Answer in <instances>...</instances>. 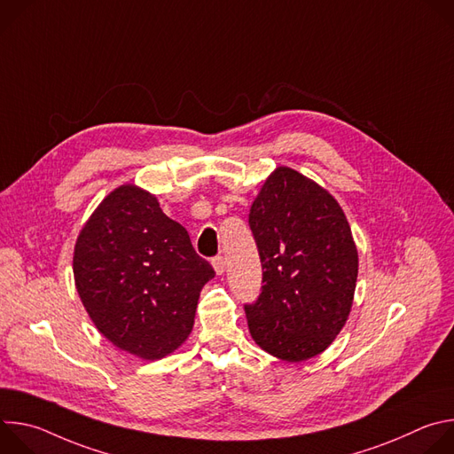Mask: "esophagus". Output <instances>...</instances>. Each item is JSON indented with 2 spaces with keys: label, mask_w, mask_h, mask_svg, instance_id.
<instances>
[{
  "label": "esophagus",
  "mask_w": 454,
  "mask_h": 454,
  "mask_svg": "<svg viewBox=\"0 0 454 454\" xmlns=\"http://www.w3.org/2000/svg\"><path fill=\"white\" fill-rule=\"evenodd\" d=\"M212 266H214V270H215L217 275H223L224 270H226V261H224V258H223L221 254H217V256L212 258Z\"/></svg>",
  "instance_id": "34e87169"
}]
</instances>
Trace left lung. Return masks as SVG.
I'll return each instance as SVG.
<instances>
[{
  "mask_svg": "<svg viewBox=\"0 0 454 454\" xmlns=\"http://www.w3.org/2000/svg\"><path fill=\"white\" fill-rule=\"evenodd\" d=\"M249 228L264 284L244 305L251 338L278 359H310L350 314L359 266L350 224L325 188L278 167L251 205Z\"/></svg>",
  "mask_w": 454,
  "mask_h": 454,
  "instance_id": "1",
  "label": "left lung"
}]
</instances>
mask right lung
<instances>
[{
	"label": "right lung",
	"instance_id": "add662e5",
	"mask_svg": "<svg viewBox=\"0 0 454 454\" xmlns=\"http://www.w3.org/2000/svg\"><path fill=\"white\" fill-rule=\"evenodd\" d=\"M74 277L102 336L154 361L188 338L200 293L215 271L153 193L121 184L81 230Z\"/></svg>",
	"mask_w": 454,
	"mask_h": 454
}]
</instances>
